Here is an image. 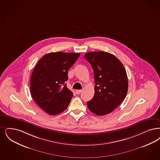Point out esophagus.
<instances>
[{
  "label": "esophagus",
  "mask_w": 160,
  "mask_h": 160,
  "mask_svg": "<svg viewBox=\"0 0 160 160\" xmlns=\"http://www.w3.org/2000/svg\"><path fill=\"white\" fill-rule=\"evenodd\" d=\"M82 92V90H77L76 91V93H77V94H80Z\"/></svg>",
  "instance_id": "esophagus-1"
}]
</instances>
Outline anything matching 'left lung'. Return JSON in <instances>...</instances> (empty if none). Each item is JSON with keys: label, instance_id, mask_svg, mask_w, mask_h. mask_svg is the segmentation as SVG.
Masks as SVG:
<instances>
[{"label": "left lung", "instance_id": "obj_1", "mask_svg": "<svg viewBox=\"0 0 160 160\" xmlns=\"http://www.w3.org/2000/svg\"><path fill=\"white\" fill-rule=\"evenodd\" d=\"M84 57L91 65L95 77V95L87 102L98 115L113 111L125 99L128 91L126 71L120 61L108 52H91Z\"/></svg>", "mask_w": 160, "mask_h": 160}]
</instances>
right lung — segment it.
<instances>
[{
	"instance_id": "obj_1",
	"label": "right lung",
	"mask_w": 160,
	"mask_h": 160,
	"mask_svg": "<svg viewBox=\"0 0 160 160\" xmlns=\"http://www.w3.org/2000/svg\"><path fill=\"white\" fill-rule=\"evenodd\" d=\"M79 53L51 52L45 55L32 71L30 91L32 99L49 115H57L67 108L73 93L65 84L68 71Z\"/></svg>"
}]
</instances>
